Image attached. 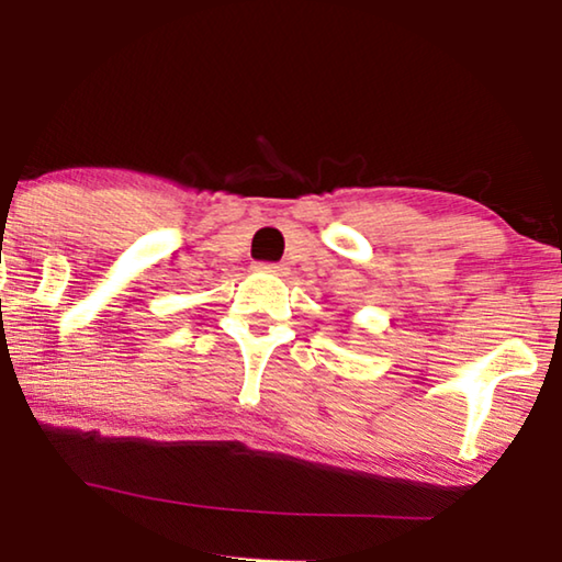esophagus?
Here are the masks:
<instances>
[{
    "instance_id": "esophagus-1",
    "label": "esophagus",
    "mask_w": 562,
    "mask_h": 562,
    "mask_svg": "<svg viewBox=\"0 0 562 562\" xmlns=\"http://www.w3.org/2000/svg\"><path fill=\"white\" fill-rule=\"evenodd\" d=\"M256 269H259V272H269V274H282V263H256Z\"/></svg>"
}]
</instances>
